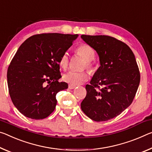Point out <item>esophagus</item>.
<instances>
[{"label":"esophagus","instance_id":"34e87169","mask_svg":"<svg viewBox=\"0 0 152 152\" xmlns=\"http://www.w3.org/2000/svg\"><path fill=\"white\" fill-rule=\"evenodd\" d=\"M76 88L75 86H73V85H68V88H69V89H74V88Z\"/></svg>","mask_w":152,"mask_h":152}]
</instances>
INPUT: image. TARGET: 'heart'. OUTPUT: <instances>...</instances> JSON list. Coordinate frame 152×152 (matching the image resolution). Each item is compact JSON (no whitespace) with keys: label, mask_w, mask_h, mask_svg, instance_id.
I'll list each match as a JSON object with an SVG mask.
<instances>
[{"label":"heart","mask_w":152,"mask_h":152,"mask_svg":"<svg viewBox=\"0 0 152 152\" xmlns=\"http://www.w3.org/2000/svg\"><path fill=\"white\" fill-rule=\"evenodd\" d=\"M76 52L80 55L86 61V67L89 71H93V67L91 61L95 58V52L91 46L83 44L79 46L76 49ZM69 64V54L65 52L59 59V65L63 69H66ZM88 78V74L85 72L69 71L64 75L63 79L65 82L73 86L81 85Z\"/></svg>","instance_id":"heart-1"}]
</instances>
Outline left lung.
<instances>
[{
    "mask_svg": "<svg viewBox=\"0 0 152 152\" xmlns=\"http://www.w3.org/2000/svg\"><path fill=\"white\" fill-rule=\"evenodd\" d=\"M81 38L96 50L100 62L90 85H86L81 109L94 121H107L126 110L135 96L140 83L135 57L128 45L109 36Z\"/></svg>",
    "mask_w": 152,
    "mask_h": 152,
    "instance_id": "8db88e82",
    "label": "left lung"
}]
</instances>
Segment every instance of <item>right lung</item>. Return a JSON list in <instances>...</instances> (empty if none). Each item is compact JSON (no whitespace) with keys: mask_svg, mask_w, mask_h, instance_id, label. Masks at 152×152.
Masks as SVG:
<instances>
[{"mask_svg":"<svg viewBox=\"0 0 152 152\" xmlns=\"http://www.w3.org/2000/svg\"><path fill=\"white\" fill-rule=\"evenodd\" d=\"M78 37L41 34L28 38L19 47L7 70V83L13 103L25 116L43 119L54 111L57 93L68 87L58 82L60 57Z\"/></svg>","mask_w":152,"mask_h":152,"instance_id":"add662e5","label":"right lung"}]
</instances>
